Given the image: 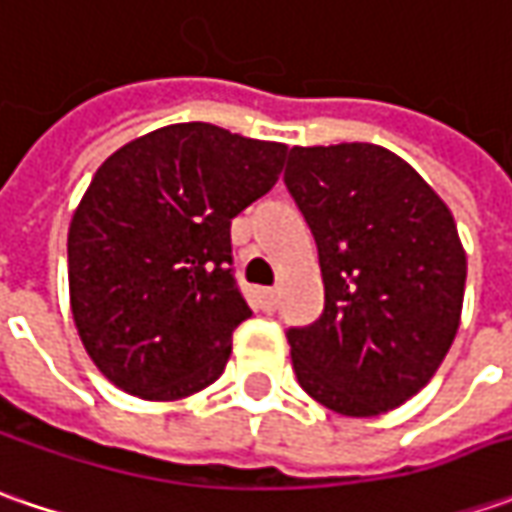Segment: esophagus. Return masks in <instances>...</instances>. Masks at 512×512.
Listing matches in <instances>:
<instances>
[{"mask_svg":"<svg viewBox=\"0 0 512 512\" xmlns=\"http://www.w3.org/2000/svg\"><path fill=\"white\" fill-rule=\"evenodd\" d=\"M259 305H262V310H276V305H279V293L273 290V287H262L259 290Z\"/></svg>","mask_w":512,"mask_h":512,"instance_id":"obj_1","label":"esophagus"}]
</instances>
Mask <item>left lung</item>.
<instances>
[{"instance_id":"8db88e82","label":"left lung","mask_w":512,"mask_h":512,"mask_svg":"<svg viewBox=\"0 0 512 512\" xmlns=\"http://www.w3.org/2000/svg\"><path fill=\"white\" fill-rule=\"evenodd\" d=\"M285 185L319 247L325 313L290 327L307 396L367 419L413 399L462 322L467 256L450 207L393 150L293 148Z\"/></svg>"}]
</instances>
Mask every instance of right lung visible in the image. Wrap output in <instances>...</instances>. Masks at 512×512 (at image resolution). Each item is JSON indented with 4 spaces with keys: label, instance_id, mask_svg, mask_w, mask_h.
<instances>
[{
    "label": "right lung",
    "instance_id": "right-lung-1",
    "mask_svg": "<svg viewBox=\"0 0 512 512\" xmlns=\"http://www.w3.org/2000/svg\"><path fill=\"white\" fill-rule=\"evenodd\" d=\"M287 145L207 122L150 130L93 173L68 230L70 310L93 364L130 396L213 384L250 316L230 222L265 196Z\"/></svg>",
    "mask_w": 512,
    "mask_h": 512
}]
</instances>
